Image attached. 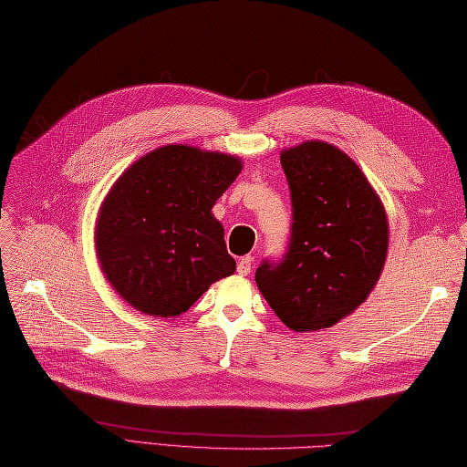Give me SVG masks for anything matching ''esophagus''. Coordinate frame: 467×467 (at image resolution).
Instances as JSON below:
<instances>
[{
	"label": "esophagus",
	"mask_w": 467,
	"mask_h": 467,
	"mask_svg": "<svg viewBox=\"0 0 467 467\" xmlns=\"http://www.w3.org/2000/svg\"><path fill=\"white\" fill-rule=\"evenodd\" d=\"M251 269H253V256H243L239 265H236V273L243 275V276L249 275Z\"/></svg>",
	"instance_id": "esophagus-1"
}]
</instances>
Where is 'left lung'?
<instances>
[{
    "instance_id": "1",
    "label": "left lung",
    "mask_w": 467,
    "mask_h": 467,
    "mask_svg": "<svg viewBox=\"0 0 467 467\" xmlns=\"http://www.w3.org/2000/svg\"><path fill=\"white\" fill-rule=\"evenodd\" d=\"M293 223L283 259H265L259 291L293 331H317L353 313L383 271L387 216L349 156L327 142L281 154Z\"/></svg>"
}]
</instances>
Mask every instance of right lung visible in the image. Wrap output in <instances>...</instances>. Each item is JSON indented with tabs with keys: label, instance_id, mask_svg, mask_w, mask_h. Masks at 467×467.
Masks as SVG:
<instances>
[{
	"label": "right lung",
	"instance_id": "obj_1",
	"mask_svg": "<svg viewBox=\"0 0 467 467\" xmlns=\"http://www.w3.org/2000/svg\"><path fill=\"white\" fill-rule=\"evenodd\" d=\"M241 168L234 156L172 144L118 178L98 216L96 251L106 279L134 309L178 317L234 273L211 211Z\"/></svg>",
	"mask_w": 467,
	"mask_h": 467
}]
</instances>
